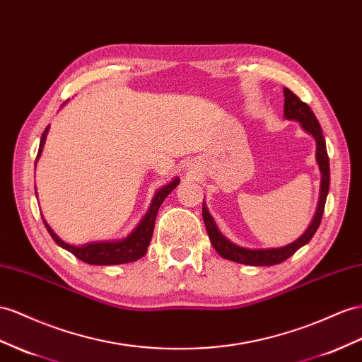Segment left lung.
I'll list each match as a JSON object with an SVG mask.
<instances>
[{
    "instance_id": "left-lung-1",
    "label": "left lung",
    "mask_w": 362,
    "mask_h": 362,
    "mask_svg": "<svg viewBox=\"0 0 362 362\" xmlns=\"http://www.w3.org/2000/svg\"><path fill=\"white\" fill-rule=\"evenodd\" d=\"M284 117L289 120H296L300 122L304 132L313 136L315 142H317V162L321 171V188H320V200L317 212H315L312 223L305 229V233L296 238L293 243L283 246V247H271V249H246L242 246H237L233 242L220 233L218 228L214 223V218L211 217L209 211L205 203L202 208V216L205 226L208 230V235L212 246L220 257L226 258V260L242 263V264H251V266H274L278 263H283L291 255H293L300 247L308 245L310 238L317 233V229L321 223L324 206H326V199L329 192V183H330V168H329V156L326 150V139L322 136V129L315 117L310 107L303 102L298 96L293 95L289 88H284Z\"/></svg>"
}]
</instances>
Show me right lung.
<instances>
[{"mask_svg":"<svg viewBox=\"0 0 362 362\" xmlns=\"http://www.w3.org/2000/svg\"><path fill=\"white\" fill-rule=\"evenodd\" d=\"M49 128L50 127L45 128L42 136H41L40 150H38V156H36V160L40 159V156L42 153ZM179 183H180V179L175 177L173 182L165 185V187H162L159 191H157L154 194L151 206H150V209H148L146 216L142 218L141 223L137 225V228L133 230L132 234L127 235L125 238L116 240V242H93V243L82 245V246H73V245L66 243L64 240H61L57 234H54L52 228L45 223V220H44V225H45V228H47L52 238L54 240V243L59 245L62 249H66V251L71 252L76 258H79L81 262L88 263V264H96V266L132 263V262L139 260V258H142L146 254L148 245H150V240L153 237L157 211H159L163 200L168 197V194L175 187H177Z\"/></svg>","mask_w":362,"mask_h":362,"instance_id":"add662e5","label":"right lung"}]
</instances>
